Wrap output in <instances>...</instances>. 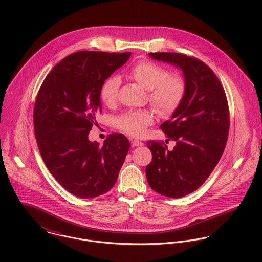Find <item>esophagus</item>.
I'll list each match as a JSON object with an SVG mask.
<instances>
[{
  "label": "esophagus",
  "mask_w": 262,
  "mask_h": 262,
  "mask_svg": "<svg viewBox=\"0 0 262 262\" xmlns=\"http://www.w3.org/2000/svg\"><path fill=\"white\" fill-rule=\"evenodd\" d=\"M132 145L133 146H142L143 143L141 141H139V140H132Z\"/></svg>",
  "instance_id": "1"
}]
</instances>
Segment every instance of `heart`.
<instances>
[{
  "label": "heart",
  "instance_id": "heart-1",
  "mask_svg": "<svg viewBox=\"0 0 262 262\" xmlns=\"http://www.w3.org/2000/svg\"><path fill=\"white\" fill-rule=\"evenodd\" d=\"M129 75L148 91L151 105L161 115L174 112L184 100L187 89L184 77L179 74H168L156 62L141 60L130 69ZM120 85L121 79L118 75L106 78L100 89V97L105 105L113 106L116 103ZM153 121V112L145 109L124 113L114 119V125L121 131L138 137L145 133Z\"/></svg>",
  "mask_w": 262,
  "mask_h": 262
}]
</instances>
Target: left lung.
I'll return each mask as SVG.
<instances>
[{
	"label": "left lung",
	"instance_id": "left-lung-1",
	"mask_svg": "<svg viewBox=\"0 0 262 262\" xmlns=\"http://www.w3.org/2000/svg\"><path fill=\"white\" fill-rule=\"evenodd\" d=\"M149 56L181 69L187 89L179 108L160 125L167 140L176 141L173 149L147 142L152 160L146 178L156 192L182 198L204 184L224 152L230 124L228 102L218 77L203 61L173 52Z\"/></svg>",
	"mask_w": 262,
	"mask_h": 262
}]
</instances>
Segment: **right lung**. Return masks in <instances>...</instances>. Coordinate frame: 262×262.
<instances>
[{
    "label": "right lung",
    "mask_w": 262,
    "mask_h": 262,
    "mask_svg": "<svg viewBox=\"0 0 262 262\" xmlns=\"http://www.w3.org/2000/svg\"><path fill=\"white\" fill-rule=\"evenodd\" d=\"M130 55L75 52L52 69L38 92L33 122L40 154L54 179L78 198L110 190L130 148L120 133L110 134L103 145L88 138L96 114L102 111L103 82Z\"/></svg>",
    "instance_id": "obj_1"
}]
</instances>
